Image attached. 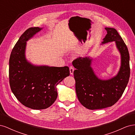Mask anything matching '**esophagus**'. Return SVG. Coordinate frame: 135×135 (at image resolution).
Wrapping results in <instances>:
<instances>
[{
    "instance_id": "obj_1",
    "label": "esophagus",
    "mask_w": 135,
    "mask_h": 135,
    "mask_svg": "<svg viewBox=\"0 0 135 135\" xmlns=\"http://www.w3.org/2000/svg\"><path fill=\"white\" fill-rule=\"evenodd\" d=\"M69 69H70V74H71V75H73V73H74V68H73V67H72V66H70V68H69Z\"/></svg>"
}]
</instances>
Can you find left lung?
I'll return each instance as SVG.
<instances>
[{"label": "left lung", "mask_w": 135, "mask_h": 135, "mask_svg": "<svg viewBox=\"0 0 135 135\" xmlns=\"http://www.w3.org/2000/svg\"><path fill=\"white\" fill-rule=\"evenodd\" d=\"M107 35L101 45L114 42L120 55V66L117 74L110 78H99L92 67L93 58L79 57L73 61L76 96L87 109L96 110L110 107L122 96L128 84L129 75V55L123 40L114 28L105 27Z\"/></svg>", "instance_id": "8db88e82"}]
</instances>
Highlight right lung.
Instances as JSON below:
<instances>
[{"label": "right lung", "mask_w": 135, "mask_h": 135, "mask_svg": "<svg viewBox=\"0 0 135 135\" xmlns=\"http://www.w3.org/2000/svg\"><path fill=\"white\" fill-rule=\"evenodd\" d=\"M43 27H30L20 36L12 51L9 61L11 90L22 105L41 110L51 106L57 97V85L70 75L68 66L37 65L26 57L27 42Z\"/></svg>", "instance_id": "right-lung-1"}]
</instances>
